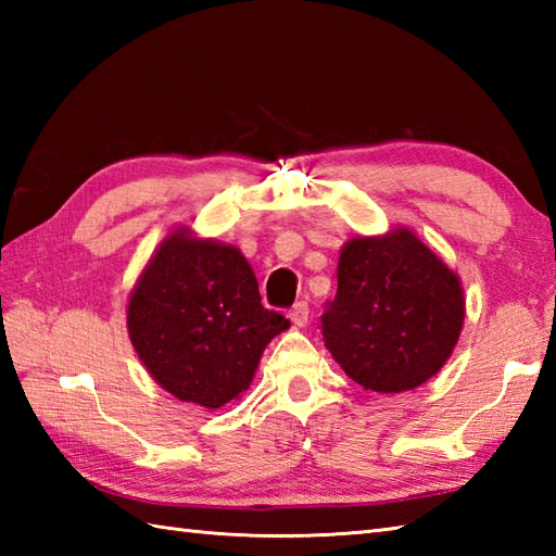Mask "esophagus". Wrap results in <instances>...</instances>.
Wrapping results in <instances>:
<instances>
[{
    "mask_svg": "<svg viewBox=\"0 0 556 556\" xmlns=\"http://www.w3.org/2000/svg\"><path fill=\"white\" fill-rule=\"evenodd\" d=\"M308 315H311V308H308V303H305V301L293 303L291 311H289L291 323L296 325V327H305V325H308Z\"/></svg>",
    "mask_w": 556,
    "mask_h": 556,
    "instance_id": "esophagus-1",
    "label": "esophagus"
}]
</instances>
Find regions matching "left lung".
<instances>
[{
    "instance_id": "left-lung-1",
    "label": "left lung",
    "mask_w": 556,
    "mask_h": 556,
    "mask_svg": "<svg viewBox=\"0 0 556 556\" xmlns=\"http://www.w3.org/2000/svg\"><path fill=\"white\" fill-rule=\"evenodd\" d=\"M323 337L353 382L396 394L442 368L464 325L460 281L408 229L353 239L337 267Z\"/></svg>"
}]
</instances>
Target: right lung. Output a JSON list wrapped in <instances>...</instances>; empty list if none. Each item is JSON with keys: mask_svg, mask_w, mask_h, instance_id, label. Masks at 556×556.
I'll return each mask as SVG.
<instances>
[{"mask_svg": "<svg viewBox=\"0 0 556 556\" xmlns=\"http://www.w3.org/2000/svg\"><path fill=\"white\" fill-rule=\"evenodd\" d=\"M128 334L148 372L181 401L219 408L245 392L289 320L260 301L239 248L172 233L128 301Z\"/></svg>", "mask_w": 556, "mask_h": 556, "instance_id": "1", "label": "right lung"}]
</instances>
